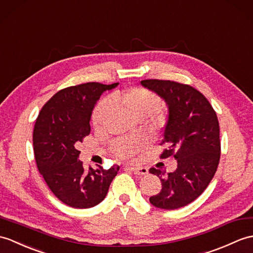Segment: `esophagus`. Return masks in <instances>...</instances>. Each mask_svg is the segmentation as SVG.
I'll use <instances>...</instances> for the list:
<instances>
[{
	"instance_id": "1",
	"label": "esophagus",
	"mask_w": 253,
	"mask_h": 253,
	"mask_svg": "<svg viewBox=\"0 0 253 253\" xmlns=\"http://www.w3.org/2000/svg\"><path fill=\"white\" fill-rule=\"evenodd\" d=\"M128 170H130L131 172L134 174H139V175H143V174H148L149 169L146 167H128Z\"/></svg>"
}]
</instances>
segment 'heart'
I'll return each instance as SVG.
<instances>
[{
    "mask_svg": "<svg viewBox=\"0 0 253 253\" xmlns=\"http://www.w3.org/2000/svg\"><path fill=\"white\" fill-rule=\"evenodd\" d=\"M112 103L121 105L134 119H144L156 113L161 109V100L154 92L142 87L129 88L122 92H115L110 99L100 101L93 109L91 124L97 130H101L107 125L112 111ZM145 146V140L142 137L121 139L112 145L113 154L120 160H128L137 154Z\"/></svg>",
    "mask_w": 253,
    "mask_h": 253,
    "instance_id": "b5f03b06",
    "label": "heart"
}]
</instances>
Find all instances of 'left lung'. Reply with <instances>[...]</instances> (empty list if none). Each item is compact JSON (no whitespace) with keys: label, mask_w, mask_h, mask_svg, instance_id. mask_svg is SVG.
<instances>
[{"label":"left lung","mask_w":253,"mask_h":253,"mask_svg":"<svg viewBox=\"0 0 253 253\" xmlns=\"http://www.w3.org/2000/svg\"><path fill=\"white\" fill-rule=\"evenodd\" d=\"M146 89L165 101L168 110L163 143L169 148L162 158L173 156L177 169L151 168L162 182V190L150 197L156 208L184 207L201 195L212 180L220 161V127L214 110L203 93L190 85L171 81H141Z\"/></svg>","instance_id":"left-lung-1"}]
</instances>
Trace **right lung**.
Wrapping results in <instances>:
<instances>
[{"mask_svg":"<svg viewBox=\"0 0 253 253\" xmlns=\"http://www.w3.org/2000/svg\"><path fill=\"white\" fill-rule=\"evenodd\" d=\"M119 83H86L58 91L41 110L33 131L37 165L55 196L70 207L91 208L107 196L117 167L85 170L76 144L90 133L92 110Z\"/></svg>","mask_w":253,"mask_h":253,"instance_id":"obj_1","label":"right lung"}]
</instances>
